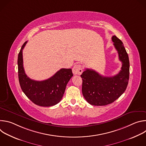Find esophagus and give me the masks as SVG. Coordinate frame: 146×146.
Listing matches in <instances>:
<instances>
[{
  "label": "esophagus",
  "instance_id": "obj_1",
  "mask_svg": "<svg viewBox=\"0 0 146 146\" xmlns=\"http://www.w3.org/2000/svg\"><path fill=\"white\" fill-rule=\"evenodd\" d=\"M73 73L76 75H80L82 73V69L81 65L77 64L75 65L72 69Z\"/></svg>",
  "mask_w": 146,
  "mask_h": 146
}]
</instances>
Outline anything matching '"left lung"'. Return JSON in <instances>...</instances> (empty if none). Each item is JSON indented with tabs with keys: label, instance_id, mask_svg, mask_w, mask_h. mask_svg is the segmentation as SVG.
<instances>
[{
	"label": "left lung",
	"instance_id": "obj_1",
	"mask_svg": "<svg viewBox=\"0 0 146 146\" xmlns=\"http://www.w3.org/2000/svg\"><path fill=\"white\" fill-rule=\"evenodd\" d=\"M122 62L120 72L112 77H106L92 69H87L81 75L82 93L91 105L106 106L114 102L126 90L129 77L128 55L121 40L116 36L111 38Z\"/></svg>",
	"mask_w": 146,
	"mask_h": 146
}]
</instances>
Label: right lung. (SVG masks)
Segmentation results:
<instances>
[{
	"mask_svg": "<svg viewBox=\"0 0 146 146\" xmlns=\"http://www.w3.org/2000/svg\"><path fill=\"white\" fill-rule=\"evenodd\" d=\"M24 43L18 56L19 84L25 95L36 105L49 107L56 105L65 93L68 82L73 76L71 69H60L53 76L43 81H35L29 78L23 66V50Z\"/></svg>",
	"mask_w": 146,
	"mask_h": 146,
	"instance_id": "right-lung-1",
	"label": "right lung"
}]
</instances>
